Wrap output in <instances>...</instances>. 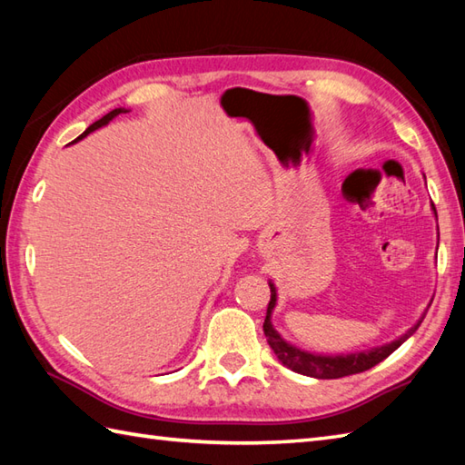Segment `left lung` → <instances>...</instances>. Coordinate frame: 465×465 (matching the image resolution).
Listing matches in <instances>:
<instances>
[{"label": "left lung", "instance_id": "1", "mask_svg": "<svg viewBox=\"0 0 465 465\" xmlns=\"http://www.w3.org/2000/svg\"><path fill=\"white\" fill-rule=\"evenodd\" d=\"M433 210H436V207H433ZM270 292H272V298H270L268 313H265V322H263V333L265 338H268L270 348L273 350L275 355H278V360L283 365H288L290 370L298 371L302 375H310V378H318V380H335V378H343V375L361 373L365 370L373 368V365H378L380 361L388 358L390 353L396 351L400 345L420 328V323L423 320L421 318L408 333H403L400 340L385 343L381 348H373L370 351L350 353V355H315V353L295 348V345L285 341L282 335L273 330L272 310L275 308V298H278L273 283H270Z\"/></svg>", "mask_w": 465, "mask_h": 465}]
</instances>
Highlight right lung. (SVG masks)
Here are the masks:
<instances>
[{
  "mask_svg": "<svg viewBox=\"0 0 465 465\" xmlns=\"http://www.w3.org/2000/svg\"><path fill=\"white\" fill-rule=\"evenodd\" d=\"M125 112H127V110H122V107H117V110H114V112H110V114H107V115H104V117H102V120H97L95 124H92L90 127H87V130H85V132H84V134H82L80 137H77V140H82V137H85L87 134H92L94 130H97V127H102V125H105V124H110V122L114 120V117H115V115H120V114H125Z\"/></svg>",
  "mask_w": 465,
  "mask_h": 465,
  "instance_id": "obj_1",
  "label": "right lung"
}]
</instances>
